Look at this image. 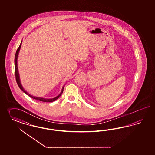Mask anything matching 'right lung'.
Segmentation results:
<instances>
[{
	"label": "right lung",
	"instance_id": "right-lung-1",
	"mask_svg": "<svg viewBox=\"0 0 155 155\" xmlns=\"http://www.w3.org/2000/svg\"><path fill=\"white\" fill-rule=\"evenodd\" d=\"M21 44H22V41H21L20 43V45L19 46L18 49H17V51L16 52V54H15V77H16V82L19 86V88L21 90L23 91L24 93L27 94V95H28L29 97H30L31 98H32L35 99H36V100H38V101H42V102H53L54 101H56V99L58 98L61 95V94L62 93L63 91H64V86L62 87V90H61V93H60V94L58 95H57L56 97L55 98H42V97H35V96H33L32 95L29 94V93H28L27 91H25L22 86V84H21V82H20V75H19V71H18V55H19V51L20 50V48L21 46Z\"/></svg>",
	"mask_w": 155,
	"mask_h": 155
}]
</instances>
